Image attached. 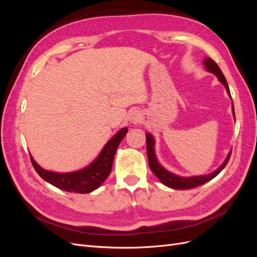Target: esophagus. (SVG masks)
<instances>
[{
	"label": "esophagus",
	"instance_id": "obj_1",
	"mask_svg": "<svg viewBox=\"0 0 257 257\" xmlns=\"http://www.w3.org/2000/svg\"><path fill=\"white\" fill-rule=\"evenodd\" d=\"M128 118H130V121L132 123H139L143 120V113L139 110L135 109L133 111H131Z\"/></svg>",
	"mask_w": 257,
	"mask_h": 257
}]
</instances>
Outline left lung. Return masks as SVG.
<instances>
[{"label": "left lung", "mask_w": 257, "mask_h": 257, "mask_svg": "<svg viewBox=\"0 0 257 257\" xmlns=\"http://www.w3.org/2000/svg\"><path fill=\"white\" fill-rule=\"evenodd\" d=\"M204 65H205V68L207 72L212 73L213 75H215L217 77V79H219V81L224 85L225 89H226V91H227V94L230 97V92H229V88H228V84L226 82V79H225L222 71L220 69V67L217 66L215 62L210 58H205ZM231 109H232V114H234V119L236 120L234 105H231ZM146 142H147L148 161H149V166L152 170V173L159 178V180L163 184L168 186V188H170V189H175V190H188V189H192V188H196V186H199L201 184L210 181L211 179H213L214 177L219 175L224 169V167L226 166V164L229 161L230 154H231V151H229L226 159H225V161L223 162V164L219 168H216L212 173H210L208 175L182 177V176H178L176 174L168 172L167 169H165L160 164V162L158 161V158H157V154H155V150H154L155 141H154V137L152 136V134L146 133Z\"/></svg>", "instance_id": "left-lung-1"}]
</instances>
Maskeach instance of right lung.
<instances>
[{
  "mask_svg": "<svg viewBox=\"0 0 257 257\" xmlns=\"http://www.w3.org/2000/svg\"><path fill=\"white\" fill-rule=\"evenodd\" d=\"M126 133L127 127L121 128L118 133L108 141L102 151L97 155V158L91 164L82 169L76 170V172L54 173L50 172V170H46L37 164L32 155H30L31 162H32L36 173L45 181L54 185L56 188L71 193H91L99 188L111 173L115 151Z\"/></svg>",
  "mask_w": 257,
  "mask_h": 257,
  "instance_id": "right-lung-1",
  "label": "right lung"
}]
</instances>
